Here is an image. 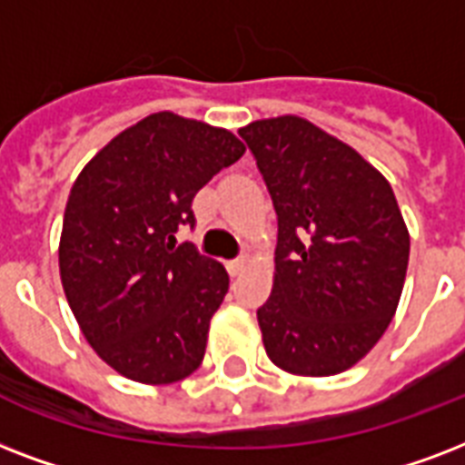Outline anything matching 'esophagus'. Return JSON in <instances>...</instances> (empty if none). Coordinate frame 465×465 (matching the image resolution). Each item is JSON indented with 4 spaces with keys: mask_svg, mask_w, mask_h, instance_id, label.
Wrapping results in <instances>:
<instances>
[{
    "mask_svg": "<svg viewBox=\"0 0 465 465\" xmlns=\"http://www.w3.org/2000/svg\"><path fill=\"white\" fill-rule=\"evenodd\" d=\"M247 264H250V257H240V259H232V262H228L230 276H240V273L247 269Z\"/></svg>",
    "mask_w": 465,
    "mask_h": 465,
    "instance_id": "1",
    "label": "esophagus"
}]
</instances>
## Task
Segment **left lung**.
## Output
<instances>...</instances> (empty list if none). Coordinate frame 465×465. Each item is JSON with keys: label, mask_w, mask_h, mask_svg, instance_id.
I'll return each mask as SVG.
<instances>
[{"label": "left lung", "mask_w": 465, "mask_h": 465, "mask_svg": "<svg viewBox=\"0 0 465 465\" xmlns=\"http://www.w3.org/2000/svg\"><path fill=\"white\" fill-rule=\"evenodd\" d=\"M279 218L272 296L257 311L279 369L334 376L383 337L401 301L410 235L386 176L311 121L240 128Z\"/></svg>", "instance_id": "8db88e82"}]
</instances>
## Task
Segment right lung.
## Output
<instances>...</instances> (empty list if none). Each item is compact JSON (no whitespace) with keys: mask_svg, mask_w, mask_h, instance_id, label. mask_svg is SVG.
Segmentation results:
<instances>
[{"mask_svg":"<svg viewBox=\"0 0 465 465\" xmlns=\"http://www.w3.org/2000/svg\"><path fill=\"white\" fill-rule=\"evenodd\" d=\"M244 145L225 128L160 111L86 162L60 235V279L82 334L121 376L164 386L192 376L228 293L225 266L176 244L193 196Z\"/></svg>","mask_w":465,"mask_h":465,"instance_id":"add662e5","label":"right lung"}]
</instances>
